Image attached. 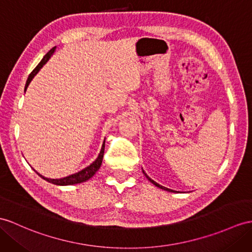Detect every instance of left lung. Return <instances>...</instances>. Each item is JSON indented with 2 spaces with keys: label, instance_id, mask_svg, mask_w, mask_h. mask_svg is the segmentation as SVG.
Here are the masks:
<instances>
[{
  "label": "left lung",
  "instance_id": "8db88e82",
  "mask_svg": "<svg viewBox=\"0 0 252 252\" xmlns=\"http://www.w3.org/2000/svg\"><path fill=\"white\" fill-rule=\"evenodd\" d=\"M143 173H144V175L146 176V179L147 180H149L151 183H153V184H154V185L155 186H157V187H159V188H161V189H163V190H167V191H171V192H172L173 191V190H171V189H168L167 187H163V186H161V185H159V184L158 183H156V182H154V181H153L152 179H150V177L149 176H147V174L144 172V171H143Z\"/></svg>",
  "mask_w": 252,
  "mask_h": 252
}]
</instances>
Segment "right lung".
I'll return each instance as SVG.
<instances>
[{
    "instance_id": "obj_1",
    "label": "right lung",
    "mask_w": 252,
    "mask_h": 252,
    "mask_svg": "<svg viewBox=\"0 0 252 252\" xmlns=\"http://www.w3.org/2000/svg\"><path fill=\"white\" fill-rule=\"evenodd\" d=\"M54 49H55V47L52 48L51 50L49 51V52L45 55L44 58H42V60L40 61L39 64L35 67L34 70H33L32 72L30 73V76H29V78H28V80H27V83H26V90L28 89L29 84H30L31 81H32V79L34 78V76L36 75V73L38 72V70L41 68V67L47 63V61L49 60V58H50L51 54L54 52ZM103 153H105V142H103V144H102V147H101V151H100V153H99V155H98L97 159H96V160H95L93 163L90 164L89 167H87L85 169L81 170V171H80V172L75 173V174H72V175H69V176L63 177V179H60V180H51V179H47V177H44L42 175H40L39 173H37V174H38L40 177H42V179H44L45 181H47V182H49V183H52V184H54V185H60V186L75 185V184H79V183H82V182H85V181L90 180L91 177L93 176V175L97 172L98 169L100 168L101 162H102Z\"/></svg>"
}]
</instances>
